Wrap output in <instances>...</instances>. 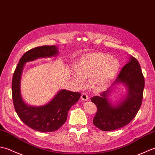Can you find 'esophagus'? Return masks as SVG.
<instances>
[{"instance_id": "34e87169", "label": "esophagus", "mask_w": 155, "mask_h": 155, "mask_svg": "<svg viewBox=\"0 0 155 155\" xmlns=\"http://www.w3.org/2000/svg\"><path fill=\"white\" fill-rule=\"evenodd\" d=\"M81 100H83V101H87V100H88V96H87V94H85V93L81 94Z\"/></svg>"}]
</instances>
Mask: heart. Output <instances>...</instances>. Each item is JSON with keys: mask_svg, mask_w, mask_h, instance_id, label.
Returning a JSON list of instances; mask_svg holds the SVG:
<instances>
[{"mask_svg": "<svg viewBox=\"0 0 155 155\" xmlns=\"http://www.w3.org/2000/svg\"><path fill=\"white\" fill-rule=\"evenodd\" d=\"M120 69V63L112 56L102 53H91L78 60L72 78L78 85L88 78L90 87L94 91H102L109 86Z\"/></svg>", "mask_w": 155, "mask_h": 155, "instance_id": "b5f03b06", "label": "heart"}]
</instances>
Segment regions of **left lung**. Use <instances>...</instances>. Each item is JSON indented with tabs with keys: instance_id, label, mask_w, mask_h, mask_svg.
<instances>
[{
	"instance_id": "obj_1",
	"label": "left lung",
	"mask_w": 155,
	"mask_h": 155,
	"mask_svg": "<svg viewBox=\"0 0 155 155\" xmlns=\"http://www.w3.org/2000/svg\"><path fill=\"white\" fill-rule=\"evenodd\" d=\"M122 84L126 94L116 102L109 97L118 85ZM144 78L139 63L134 57L127 62L112 85L91 101L97 106L93 123L103 131H112L127 125L139 110L143 100Z\"/></svg>"
}]
</instances>
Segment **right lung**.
Wrapping results in <instances>:
<instances>
[{"label": "right lung", "instance_id": "add662e5", "mask_svg": "<svg viewBox=\"0 0 155 155\" xmlns=\"http://www.w3.org/2000/svg\"><path fill=\"white\" fill-rule=\"evenodd\" d=\"M59 54L58 47L44 45L26 52L20 59L12 80V96L15 111L25 124L39 132H53L65 122L69 109L80 98L81 94L60 90L54 97L41 106H31L26 103L21 91V80L26 63L41 58H51Z\"/></svg>", "mask_w": 155, "mask_h": 155}]
</instances>
